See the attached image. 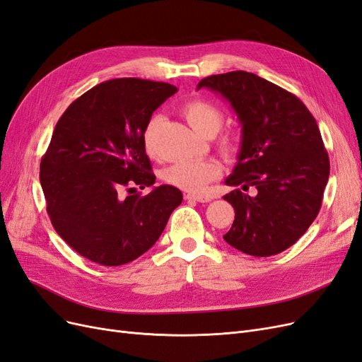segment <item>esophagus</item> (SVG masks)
Instances as JSON below:
<instances>
[{
  "instance_id": "esophagus-1",
  "label": "esophagus",
  "mask_w": 362,
  "mask_h": 362,
  "mask_svg": "<svg viewBox=\"0 0 362 362\" xmlns=\"http://www.w3.org/2000/svg\"><path fill=\"white\" fill-rule=\"evenodd\" d=\"M184 198L187 201H196V202H210L211 198H208V196L204 194H193V193H187L184 194Z\"/></svg>"
}]
</instances>
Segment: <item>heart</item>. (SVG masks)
I'll return each instance as SVG.
<instances>
[{
  "label": "heart",
  "instance_id": "heart-1",
  "mask_svg": "<svg viewBox=\"0 0 362 362\" xmlns=\"http://www.w3.org/2000/svg\"><path fill=\"white\" fill-rule=\"evenodd\" d=\"M182 116L189 125L202 137H214L221 131L225 116L216 104L205 100H192L182 105ZM158 127V117H151L144 131V144L146 152L156 156V133ZM218 146L225 154H234L237 145L231 137H222L218 140ZM222 169L214 160H187L170 164L164 169L163 178L168 184L178 187L184 192L201 193L211 181L221 177Z\"/></svg>",
  "mask_w": 362,
  "mask_h": 362
}]
</instances>
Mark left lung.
<instances>
[{"instance_id":"left-lung-1","label":"left lung","mask_w":362,"mask_h":362,"mask_svg":"<svg viewBox=\"0 0 362 362\" xmlns=\"http://www.w3.org/2000/svg\"><path fill=\"white\" fill-rule=\"evenodd\" d=\"M206 87L231 104L242 124V148L223 196L235 218L223 235L233 247L254 257L288 249L306 233L322 206L329 157L314 116L298 96L261 76L233 71L206 76Z\"/></svg>"}]
</instances>
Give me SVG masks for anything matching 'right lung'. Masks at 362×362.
<instances>
[{"mask_svg":"<svg viewBox=\"0 0 362 362\" xmlns=\"http://www.w3.org/2000/svg\"><path fill=\"white\" fill-rule=\"evenodd\" d=\"M175 92L169 83L108 80L76 98L54 128L40 161L47 211L64 242L96 264L122 266L144 255L182 202L166 184L146 196L120 193L154 185L144 131Z\"/></svg>","mask_w":362,"mask_h":362,"instance_id":"1","label":"right lung"}]
</instances>
